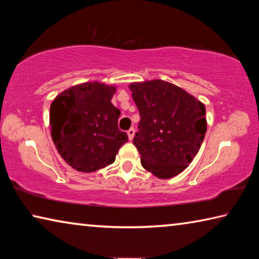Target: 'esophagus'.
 <instances>
[{"label": "esophagus", "instance_id": "1", "mask_svg": "<svg viewBox=\"0 0 259 259\" xmlns=\"http://www.w3.org/2000/svg\"><path fill=\"white\" fill-rule=\"evenodd\" d=\"M135 133H136L135 128H130V129L128 130V136H129V139H130V140H133L134 136H135Z\"/></svg>", "mask_w": 259, "mask_h": 259}]
</instances>
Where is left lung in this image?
<instances>
[{
  "label": "left lung",
  "mask_w": 259,
  "mask_h": 259,
  "mask_svg": "<svg viewBox=\"0 0 259 259\" xmlns=\"http://www.w3.org/2000/svg\"><path fill=\"white\" fill-rule=\"evenodd\" d=\"M139 111L134 145L147 171L166 179L191 163L207 131L205 107L171 83L154 80L130 84Z\"/></svg>",
  "instance_id": "left-lung-1"
}]
</instances>
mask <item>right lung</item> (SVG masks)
Instances as JSON below:
<instances>
[{
	"mask_svg": "<svg viewBox=\"0 0 259 259\" xmlns=\"http://www.w3.org/2000/svg\"><path fill=\"white\" fill-rule=\"evenodd\" d=\"M115 88L82 83L56 97L50 107L51 136L72 168L93 172L115 161L128 135L117 125L120 111L111 103Z\"/></svg>",
	"mask_w": 259,
	"mask_h": 259,
	"instance_id": "1",
	"label": "right lung"
}]
</instances>
